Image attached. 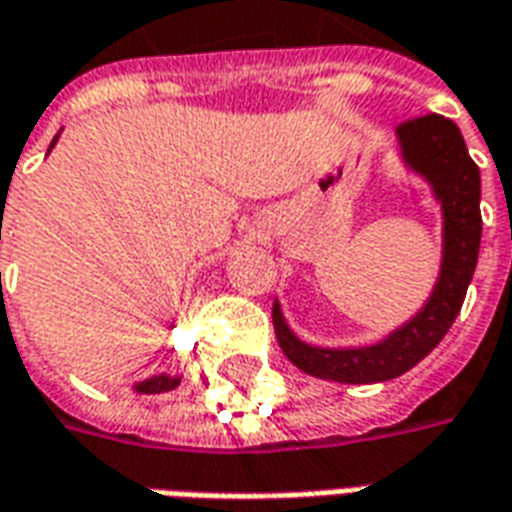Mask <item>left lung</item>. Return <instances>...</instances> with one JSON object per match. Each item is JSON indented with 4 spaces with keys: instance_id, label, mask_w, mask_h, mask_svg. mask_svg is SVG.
Returning a JSON list of instances; mask_svg holds the SVG:
<instances>
[{
    "instance_id": "left-lung-1",
    "label": "left lung",
    "mask_w": 512,
    "mask_h": 512,
    "mask_svg": "<svg viewBox=\"0 0 512 512\" xmlns=\"http://www.w3.org/2000/svg\"><path fill=\"white\" fill-rule=\"evenodd\" d=\"M397 142L408 167L433 186L444 213L441 274L428 304L389 334L365 348H318L301 343L274 304V332L293 365L315 378L340 384H378L403 376L422 362L450 332L452 321L472 282L483 216H480V169L469 156L458 126L441 115H422L397 126Z\"/></svg>"
}]
</instances>
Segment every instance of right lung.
<instances>
[{
  "label": "right lung",
  "instance_id": "1",
  "mask_svg": "<svg viewBox=\"0 0 512 512\" xmlns=\"http://www.w3.org/2000/svg\"><path fill=\"white\" fill-rule=\"evenodd\" d=\"M57 136H54V142H57ZM54 142H51V147H54ZM178 384H180L178 376H164V373H161V376H153V378H147V381H142V384H136V392H145V395H158V392H169V389H175Z\"/></svg>",
  "mask_w": 512,
  "mask_h": 512
}]
</instances>
